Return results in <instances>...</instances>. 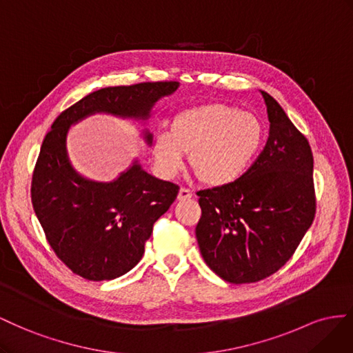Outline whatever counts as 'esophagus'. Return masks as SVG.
Instances as JSON below:
<instances>
[{
    "label": "esophagus",
    "instance_id": "1",
    "mask_svg": "<svg viewBox=\"0 0 353 353\" xmlns=\"http://www.w3.org/2000/svg\"><path fill=\"white\" fill-rule=\"evenodd\" d=\"M192 196H194L192 190H189V189H186V188H180L177 199H179V201H186V199H190Z\"/></svg>",
    "mask_w": 353,
    "mask_h": 353
}]
</instances>
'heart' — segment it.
<instances>
[{
    "mask_svg": "<svg viewBox=\"0 0 353 353\" xmlns=\"http://www.w3.org/2000/svg\"><path fill=\"white\" fill-rule=\"evenodd\" d=\"M265 140V125L256 114L236 106L208 103L189 108L158 130L152 157L158 173L173 179L189 164L211 186H226L243 177Z\"/></svg>",
    "mask_w": 353,
    "mask_h": 353,
    "instance_id": "heart-1",
    "label": "heart"
}]
</instances>
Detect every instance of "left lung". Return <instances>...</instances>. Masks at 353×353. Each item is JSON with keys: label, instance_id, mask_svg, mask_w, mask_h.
Returning a JSON list of instances; mask_svg holds the SVG:
<instances>
[{"label": "left lung", "instance_id": "obj_1", "mask_svg": "<svg viewBox=\"0 0 353 353\" xmlns=\"http://www.w3.org/2000/svg\"><path fill=\"white\" fill-rule=\"evenodd\" d=\"M263 152L236 182L198 192L195 234L208 268L232 284L265 279L293 256L315 217L314 157L276 100Z\"/></svg>", "mask_w": 353, "mask_h": 353}]
</instances>
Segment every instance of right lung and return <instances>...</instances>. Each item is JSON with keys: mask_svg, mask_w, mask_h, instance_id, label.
<instances>
[{"mask_svg": "<svg viewBox=\"0 0 353 353\" xmlns=\"http://www.w3.org/2000/svg\"><path fill=\"white\" fill-rule=\"evenodd\" d=\"M177 88L176 81L100 88L60 114L47 133L32 177V205L48 244L74 274L109 281L132 270L179 186L149 174L137 158L110 182L84 177L69 159V128L96 114L146 124L158 100ZM142 139L152 145L148 128Z\"/></svg>", "mask_w": 353, "mask_h": 353, "instance_id": "add662e5", "label": "right lung"}]
</instances>
